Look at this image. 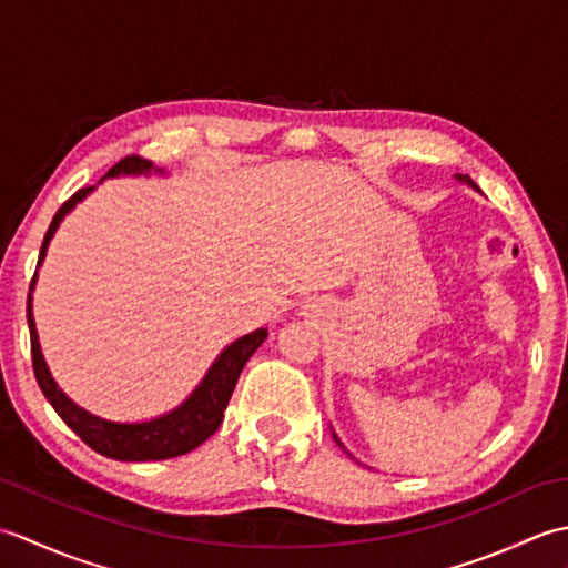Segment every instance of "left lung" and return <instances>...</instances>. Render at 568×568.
<instances>
[{
	"label": "left lung",
	"instance_id": "obj_1",
	"mask_svg": "<svg viewBox=\"0 0 568 568\" xmlns=\"http://www.w3.org/2000/svg\"><path fill=\"white\" fill-rule=\"evenodd\" d=\"M456 178H458V180H464V183H466V185H470V187H476V183H474V180H470L468 175H456ZM334 439H336V437H334ZM336 442H339V439H336ZM339 444H342V442H339Z\"/></svg>",
	"mask_w": 568,
	"mask_h": 568
}]
</instances>
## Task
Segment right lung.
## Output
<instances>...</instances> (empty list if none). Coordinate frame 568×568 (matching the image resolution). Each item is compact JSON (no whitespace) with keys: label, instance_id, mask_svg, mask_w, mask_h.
I'll return each instance as SVG.
<instances>
[{"label":"right lung","instance_id":"obj_1","mask_svg":"<svg viewBox=\"0 0 568 568\" xmlns=\"http://www.w3.org/2000/svg\"><path fill=\"white\" fill-rule=\"evenodd\" d=\"M151 171H153L151 161L141 159V155H126V159H122L116 165L110 168L106 178L141 175ZM92 190L94 187L78 190L75 195H72L68 202H63V207L55 212L53 222L43 236L39 265L43 263L48 244H51V239L58 232L60 222H63V216L75 207L78 202L88 197ZM39 265H36V268H39ZM36 275H39V271H36L31 277V291H33ZM31 310L33 307H31V293H29L27 320H29V332H31V361H33L36 381H39V388L43 390L45 400L53 405L58 417L63 419L65 425L90 446V449H94L106 458H116V462H161V458L183 456L192 449H197L202 442H207L222 425L229 397L234 393V385L241 376V371H244L246 361L265 342V336H268V329H256L246 336H241V339L229 344L224 352L216 356V361L207 371V376L202 378V383L192 390V395L183 405H178L175 409H171V413H165L155 419L126 425V422L102 419L98 415L88 413V409L78 407L63 390L58 388V383L53 381L51 371H48L43 361L39 332H36Z\"/></svg>","mask_w":568,"mask_h":568}]
</instances>
